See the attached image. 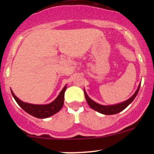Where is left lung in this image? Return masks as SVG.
<instances>
[{"instance_id": "1", "label": "left lung", "mask_w": 154, "mask_h": 154, "mask_svg": "<svg viewBox=\"0 0 154 154\" xmlns=\"http://www.w3.org/2000/svg\"><path fill=\"white\" fill-rule=\"evenodd\" d=\"M140 87V84L139 85L138 88H137V91L134 95H132V96L130 97L129 99H128L125 101L122 102V103H119L118 104H115V105H111V106H104V105H100L99 103H95V101H93V100L88 97V95L86 93L85 91L84 90L85 93V99L87 100L88 105L91 107V109H93V110L98 111V112L100 113V114H106V115H111V114H116L117 113L120 112V111H123L124 109H126L127 107L130 105V103L133 101V100L135 99V98L137 95V93H138Z\"/></svg>"}]
</instances>
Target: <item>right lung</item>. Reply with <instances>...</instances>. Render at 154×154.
<instances>
[{"mask_svg":"<svg viewBox=\"0 0 154 154\" xmlns=\"http://www.w3.org/2000/svg\"><path fill=\"white\" fill-rule=\"evenodd\" d=\"M66 89V86L65 85L57 98L51 103L46 104V105H36V104H31L23 102L16 96L11 90V94L17 103L19 104V106L22 108L23 110L35 117L39 118V119H45V118H48L54 115L61 110L63 105L64 93Z\"/></svg>","mask_w":154,"mask_h":154,"instance_id":"obj_1","label":"right lung"}]
</instances>
